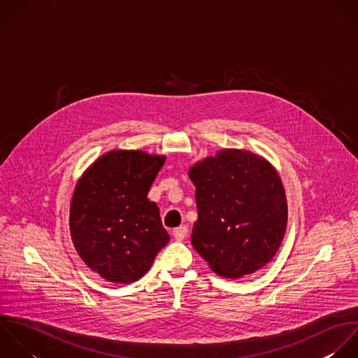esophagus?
<instances>
[{
	"mask_svg": "<svg viewBox=\"0 0 358 358\" xmlns=\"http://www.w3.org/2000/svg\"><path fill=\"white\" fill-rule=\"evenodd\" d=\"M187 234H188V227H187V226H180V227H177V229L173 230V236H174V238H176L177 241L184 240V238L187 237Z\"/></svg>",
	"mask_w": 358,
	"mask_h": 358,
	"instance_id": "34e87169",
	"label": "esophagus"
}]
</instances>
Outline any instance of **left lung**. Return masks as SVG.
<instances>
[{"instance_id":"left-lung-1","label":"left lung","mask_w":358,"mask_h":358,"mask_svg":"<svg viewBox=\"0 0 358 358\" xmlns=\"http://www.w3.org/2000/svg\"><path fill=\"white\" fill-rule=\"evenodd\" d=\"M198 220L191 244L219 276L238 279L276 255L287 226L282 180L264 157L224 149L189 169Z\"/></svg>"}]
</instances>
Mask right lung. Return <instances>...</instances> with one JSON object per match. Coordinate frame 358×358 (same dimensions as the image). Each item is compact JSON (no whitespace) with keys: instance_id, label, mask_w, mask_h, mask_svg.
<instances>
[{"instance_id":"obj_1","label":"right lung","mask_w":358,"mask_h":358,"mask_svg":"<svg viewBox=\"0 0 358 358\" xmlns=\"http://www.w3.org/2000/svg\"><path fill=\"white\" fill-rule=\"evenodd\" d=\"M166 157L142 150H111L79 178L69 209L72 243L103 279L132 283L169 243L160 210L148 192Z\"/></svg>"}]
</instances>
